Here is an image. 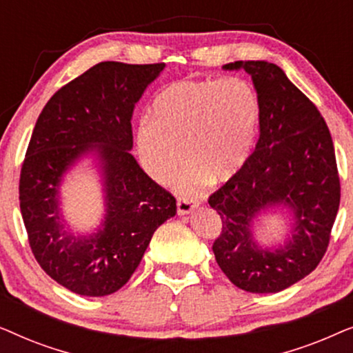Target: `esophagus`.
I'll use <instances>...</instances> for the list:
<instances>
[{"instance_id":"obj_1","label":"esophagus","mask_w":353,"mask_h":353,"mask_svg":"<svg viewBox=\"0 0 353 353\" xmlns=\"http://www.w3.org/2000/svg\"><path fill=\"white\" fill-rule=\"evenodd\" d=\"M194 207H196V202L190 201V199H178V202H176V209H178V214H180V215L190 214V212L194 209Z\"/></svg>"}]
</instances>
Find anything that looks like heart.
Here are the masks:
<instances>
[{
	"mask_svg": "<svg viewBox=\"0 0 353 353\" xmlns=\"http://www.w3.org/2000/svg\"><path fill=\"white\" fill-rule=\"evenodd\" d=\"M260 117L259 94L241 77L223 80H180L154 99L151 120L137 130V148L143 165L165 183L183 162L188 168L183 191L205 181L233 176L252 151Z\"/></svg>",
	"mask_w": 353,
	"mask_h": 353,
	"instance_id": "heart-1",
	"label": "heart"
}]
</instances>
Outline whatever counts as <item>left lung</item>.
<instances>
[{
  "label": "left lung",
  "mask_w": 353,
  "mask_h": 353,
  "mask_svg": "<svg viewBox=\"0 0 353 353\" xmlns=\"http://www.w3.org/2000/svg\"><path fill=\"white\" fill-rule=\"evenodd\" d=\"M225 69L252 75L260 134L244 165L209 196L221 219L212 250L234 286L279 292L312 273L326 254L341 201L334 144L316 105L278 65L236 61ZM272 203L288 205L296 219L292 241L273 253L257 248L248 230Z\"/></svg>",
  "instance_id": "1"
}]
</instances>
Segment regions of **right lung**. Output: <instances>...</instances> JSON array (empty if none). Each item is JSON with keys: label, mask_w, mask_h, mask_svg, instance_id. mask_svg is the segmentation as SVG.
Listing matches in <instances>:
<instances>
[{"label": "right lung", "mask_w": 353, "mask_h": 353, "mask_svg": "<svg viewBox=\"0 0 353 353\" xmlns=\"http://www.w3.org/2000/svg\"><path fill=\"white\" fill-rule=\"evenodd\" d=\"M163 67L99 62L57 90L33 128L19 180L28 244L40 267L80 296H109L127 284L154 231L176 214L172 192L130 154L133 108ZM91 148L103 162L108 216L98 235L74 239L59 223L57 186Z\"/></svg>", "instance_id": "add662e5"}]
</instances>
